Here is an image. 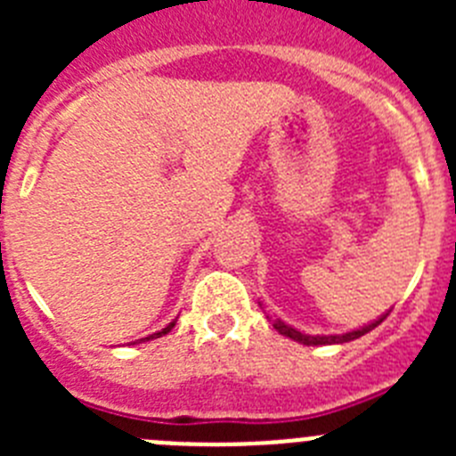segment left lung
<instances>
[{
	"mask_svg": "<svg viewBox=\"0 0 456 456\" xmlns=\"http://www.w3.org/2000/svg\"><path fill=\"white\" fill-rule=\"evenodd\" d=\"M384 320H386V315L381 317V320L372 322V324L363 326V329H356V331H352V333H342V336H305V333L297 331V329H292V326H288L285 322H281V320H272V324L278 333H283V336L292 338V340L301 342V345H308V347H317V345H336V342L356 340V338H361V336H365L368 331H372L374 326H379Z\"/></svg>",
	"mask_w": 456,
	"mask_h": 456,
	"instance_id": "8db88e82",
	"label": "left lung"
}]
</instances>
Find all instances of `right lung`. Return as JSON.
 Here are the masks:
<instances>
[{
  "mask_svg": "<svg viewBox=\"0 0 456 456\" xmlns=\"http://www.w3.org/2000/svg\"><path fill=\"white\" fill-rule=\"evenodd\" d=\"M173 326H175V322H171V324L167 326V329H162V331H157V333H152V336H148V338H141V340H152V338H159V336H164V333H168L173 329Z\"/></svg>",
  "mask_w": 456,
  "mask_h": 456,
  "instance_id": "add662e5",
  "label": "right lung"
}]
</instances>
